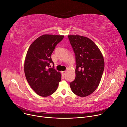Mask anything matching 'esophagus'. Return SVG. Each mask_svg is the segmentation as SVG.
Returning a JSON list of instances; mask_svg holds the SVG:
<instances>
[{
	"label": "esophagus",
	"instance_id": "esophagus-1",
	"mask_svg": "<svg viewBox=\"0 0 127 127\" xmlns=\"http://www.w3.org/2000/svg\"><path fill=\"white\" fill-rule=\"evenodd\" d=\"M62 75H63V76H64V75H65V74L66 73V71H64V72H62Z\"/></svg>",
	"mask_w": 127,
	"mask_h": 127
}]
</instances>
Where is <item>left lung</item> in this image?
<instances>
[{"instance_id":"left-lung-1","label":"left lung","mask_w":127,"mask_h":127,"mask_svg":"<svg viewBox=\"0 0 127 127\" xmlns=\"http://www.w3.org/2000/svg\"><path fill=\"white\" fill-rule=\"evenodd\" d=\"M75 55L76 77L70 84L76 95L85 97L99 86L104 69V60L99 48L91 39L77 35H68Z\"/></svg>"}]
</instances>
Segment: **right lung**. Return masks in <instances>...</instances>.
I'll use <instances>...</instances> for the list:
<instances>
[{"instance_id":"obj_1","label":"right lung","mask_w":127,"mask_h":127,"mask_svg":"<svg viewBox=\"0 0 127 127\" xmlns=\"http://www.w3.org/2000/svg\"><path fill=\"white\" fill-rule=\"evenodd\" d=\"M64 35L44 34L37 38L27 51L24 63V73L32 89L39 95L45 97L53 94L61 81L60 72L51 67L54 64L51 54ZM50 67L49 68V67Z\"/></svg>"}]
</instances>
